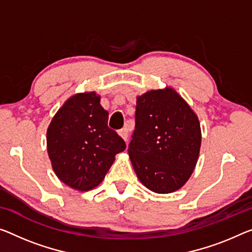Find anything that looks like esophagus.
Returning a JSON list of instances; mask_svg holds the SVG:
<instances>
[{"mask_svg": "<svg viewBox=\"0 0 252 252\" xmlns=\"http://www.w3.org/2000/svg\"><path fill=\"white\" fill-rule=\"evenodd\" d=\"M128 131H129V128L128 127H125V128H123L119 130V135H121V137L124 139V141L127 142L128 141Z\"/></svg>", "mask_w": 252, "mask_h": 252, "instance_id": "34e87169", "label": "esophagus"}]
</instances>
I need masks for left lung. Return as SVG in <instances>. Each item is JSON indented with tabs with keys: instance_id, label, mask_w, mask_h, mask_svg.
I'll return each instance as SVG.
<instances>
[{
	"instance_id": "1",
	"label": "left lung",
	"mask_w": 252,
	"mask_h": 252,
	"mask_svg": "<svg viewBox=\"0 0 252 252\" xmlns=\"http://www.w3.org/2000/svg\"><path fill=\"white\" fill-rule=\"evenodd\" d=\"M200 142L198 117L172 88L137 96L128 154L146 188L169 193L183 187L196 166Z\"/></svg>"
}]
</instances>
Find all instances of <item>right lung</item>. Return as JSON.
<instances>
[{
    "label": "right lung",
    "mask_w": 252,
    "mask_h": 252,
    "mask_svg": "<svg viewBox=\"0 0 252 252\" xmlns=\"http://www.w3.org/2000/svg\"><path fill=\"white\" fill-rule=\"evenodd\" d=\"M100 95H72L60 108L47 129V152L54 172L73 189L87 191L103 180L115 156L126 149L124 139L108 127Z\"/></svg>",
    "instance_id": "obj_1"
}]
</instances>
